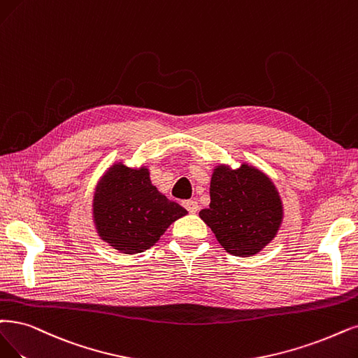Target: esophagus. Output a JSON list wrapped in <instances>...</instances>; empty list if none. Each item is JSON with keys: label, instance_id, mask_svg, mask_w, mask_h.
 <instances>
[{"label": "esophagus", "instance_id": "1", "mask_svg": "<svg viewBox=\"0 0 358 358\" xmlns=\"http://www.w3.org/2000/svg\"><path fill=\"white\" fill-rule=\"evenodd\" d=\"M184 205V208H186L190 214H196L197 210H199V205H197V202L194 201V199H192V201H186L182 203Z\"/></svg>", "mask_w": 358, "mask_h": 358}]
</instances>
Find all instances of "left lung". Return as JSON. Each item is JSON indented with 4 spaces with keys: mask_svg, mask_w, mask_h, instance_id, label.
I'll list each match as a JSON object with an SVG mask.
<instances>
[{
    "mask_svg": "<svg viewBox=\"0 0 358 358\" xmlns=\"http://www.w3.org/2000/svg\"><path fill=\"white\" fill-rule=\"evenodd\" d=\"M210 203L199 217L234 257H252L280 227L282 201L270 178L254 166L220 165L210 178Z\"/></svg>",
    "mask_w": 358,
    "mask_h": 358,
    "instance_id": "1",
    "label": "left lung"
}]
</instances>
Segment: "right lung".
I'll return each instance as SVG.
<instances>
[{
  "mask_svg": "<svg viewBox=\"0 0 358 358\" xmlns=\"http://www.w3.org/2000/svg\"><path fill=\"white\" fill-rule=\"evenodd\" d=\"M92 213L101 239L132 255L152 248L187 210L157 192L148 168L116 164L97 184Z\"/></svg>",
  "mask_w": 358,
  "mask_h": 358,
  "instance_id": "obj_1",
  "label": "right lung"
}]
</instances>
